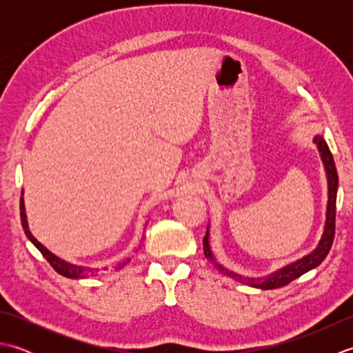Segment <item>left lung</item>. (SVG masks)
Here are the masks:
<instances>
[{
    "label": "left lung",
    "instance_id": "left-lung-1",
    "mask_svg": "<svg viewBox=\"0 0 353 353\" xmlns=\"http://www.w3.org/2000/svg\"><path fill=\"white\" fill-rule=\"evenodd\" d=\"M314 144L317 145V150L321 157V162H323L325 172H326V181H327V203H326V219H325V226L323 232H321V236L319 239V244L316 245V249H312L308 254H305L301 259L292 261L290 264L283 265L281 268L274 270L270 274L264 276H244L239 274L236 272H232L228 267L221 265L219 261L215 259L211 244H209V224L206 229V235L203 238V252L205 256L209 262H212V265L219 270L220 273L226 274L232 279H235L241 283L249 285V287L253 288H259V290H274V288H281L292 282L297 277H301L302 274L308 273L310 270H314L319 267L321 262L325 261L327 256L329 250H331V245L334 241V234H335V206H336V191H339V174H336V168H335V162L331 150H329L325 138L321 134H316L314 137Z\"/></svg>",
    "mask_w": 353,
    "mask_h": 353
}]
</instances>
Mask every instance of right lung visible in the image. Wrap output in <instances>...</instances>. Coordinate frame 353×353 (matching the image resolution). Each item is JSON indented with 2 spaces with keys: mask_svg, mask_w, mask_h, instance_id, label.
<instances>
[{
  "mask_svg": "<svg viewBox=\"0 0 353 353\" xmlns=\"http://www.w3.org/2000/svg\"><path fill=\"white\" fill-rule=\"evenodd\" d=\"M22 196H24V191L21 192V203H19L22 229H24L27 238L30 239V241H32V243L34 244L36 249L39 250V252L43 254V258L50 262L51 267L54 268L59 274H62V276H65V277H70V279H85V277L91 276V274L94 276V274L97 273V268L94 270V268H91V267H83V265L71 264V262H68V261H65V259H62V258L56 256V254L52 253V252H50V250L47 249V247H45L42 243L37 241V239L33 236L32 232H30L28 221H27V214H26V203H24V197H22ZM129 262H130V258H124V259H121V261L117 262V264H115V270L123 268L124 265L129 264Z\"/></svg>",
  "mask_w": 353,
  "mask_h": 353,
  "instance_id": "add662e5",
  "label": "right lung"
}]
</instances>
